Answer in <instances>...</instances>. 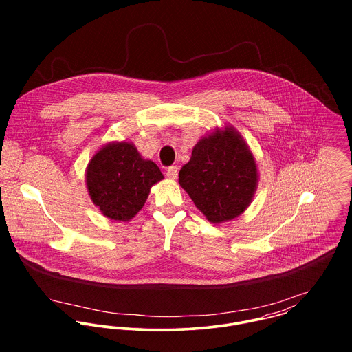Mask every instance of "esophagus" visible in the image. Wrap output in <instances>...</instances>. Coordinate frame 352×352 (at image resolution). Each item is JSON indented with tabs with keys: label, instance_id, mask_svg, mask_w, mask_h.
I'll use <instances>...</instances> for the list:
<instances>
[{
	"label": "esophagus",
	"instance_id": "1",
	"mask_svg": "<svg viewBox=\"0 0 352 352\" xmlns=\"http://www.w3.org/2000/svg\"><path fill=\"white\" fill-rule=\"evenodd\" d=\"M177 175H179L177 166H170V168H168L166 176H168L170 180H176V179H177Z\"/></svg>",
	"mask_w": 352,
	"mask_h": 352
}]
</instances>
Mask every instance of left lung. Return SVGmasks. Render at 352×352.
Returning a JSON list of instances; mask_svg holds the SVG:
<instances>
[{
	"instance_id": "8db88e82",
	"label": "left lung",
	"mask_w": 352,
	"mask_h": 352,
	"mask_svg": "<svg viewBox=\"0 0 352 352\" xmlns=\"http://www.w3.org/2000/svg\"><path fill=\"white\" fill-rule=\"evenodd\" d=\"M256 160L243 135L230 124L201 137L179 173V184L211 223L240 217L257 190Z\"/></svg>"
}]
</instances>
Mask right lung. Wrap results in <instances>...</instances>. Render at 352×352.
Instances as JSON below:
<instances>
[{
  "label": "right lung",
  "mask_w": 352,
  "mask_h": 352,
  "mask_svg": "<svg viewBox=\"0 0 352 352\" xmlns=\"http://www.w3.org/2000/svg\"><path fill=\"white\" fill-rule=\"evenodd\" d=\"M162 179L160 168L130 141L105 144L85 170L91 201L104 217L118 222L133 219L142 210L151 187Z\"/></svg>",
  "instance_id": "obj_1"
}]
</instances>
